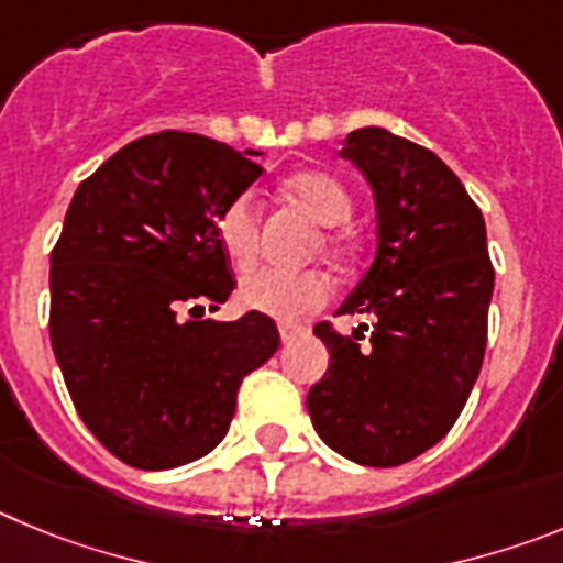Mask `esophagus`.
<instances>
[{
  "instance_id": "1",
  "label": "esophagus",
  "mask_w": 563,
  "mask_h": 563,
  "mask_svg": "<svg viewBox=\"0 0 563 563\" xmlns=\"http://www.w3.org/2000/svg\"><path fill=\"white\" fill-rule=\"evenodd\" d=\"M278 335H282V341L285 343H292L296 338L305 335V327L298 324H278Z\"/></svg>"
}]
</instances>
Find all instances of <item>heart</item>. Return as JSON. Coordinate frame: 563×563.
Returning a JSON list of instances; mask_svg holds the SVG:
<instances>
[{
  "label": "heart",
  "mask_w": 563,
  "mask_h": 563,
  "mask_svg": "<svg viewBox=\"0 0 563 563\" xmlns=\"http://www.w3.org/2000/svg\"><path fill=\"white\" fill-rule=\"evenodd\" d=\"M292 200L321 225H341L350 220V191L324 172H305L287 180ZM217 239L236 267H251L258 251V202L251 191L239 194L217 217ZM332 296V278L324 271H285L258 267L245 276L239 298L247 310L271 316L276 321H298L324 307Z\"/></svg>",
  "instance_id": "b5f03b06"
}]
</instances>
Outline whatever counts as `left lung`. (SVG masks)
Returning <instances> with one entry per match:
<instances>
[{
  "instance_id": "obj_1",
  "label": "left lung",
  "mask_w": 563,
  "mask_h": 563,
  "mask_svg": "<svg viewBox=\"0 0 563 563\" xmlns=\"http://www.w3.org/2000/svg\"><path fill=\"white\" fill-rule=\"evenodd\" d=\"M341 157L375 194L377 251L338 316H369L372 324L352 335L316 324L330 366L307 411L332 451L391 467L449 434L474 389L494 267L482 211L434 152L363 126L343 137Z\"/></svg>"
}]
</instances>
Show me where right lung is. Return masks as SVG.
Wrapping results in <instances>:
<instances>
[{"label": "right lung", "mask_w": 563, "mask_h": 563, "mask_svg": "<svg viewBox=\"0 0 563 563\" xmlns=\"http://www.w3.org/2000/svg\"><path fill=\"white\" fill-rule=\"evenodd\" d=\"M191 132L114 152L78 186L49 256V343L103 449L166 471L228 434L242 377L278 350L273 318H206L231 296L222 208L262 177L256 157Z\"/></svg>", "instance_id": "1"}]
</instances>
